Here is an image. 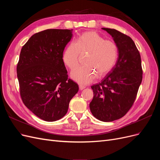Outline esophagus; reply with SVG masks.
<instances>
[{
    "label": "esophagus",
    "instance_id": "34e87169",
    "mask_svg": "<svg viewBox=\"0 0 160 160\" xmlns=\"http://www.w3.org/2000/svg\"><path fill=\"white\" fill-rule=\"evenodd\" d=\"M79 89H80V90H83V89H84L85 88V86L82 85H79Z\"/></svg>",
    "mask_w": 160,
    "mask_h": 160
}]
</instances>
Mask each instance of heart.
I'll return each instance as SVG.
<instances>
[{"label": "heart", "mask_w": 160, "mask_h": 160, "mask_svg": "<svg viewBox=\"0 0 160 160\" xmlns=\"http://www.w3.org/2000/svg\"><path fill=\"white\" fill-rule=\"evenodd\" d=\"M88 53L85 65L79 67L71 72V78L82 85L89 84L99 76L106 75L112 69L118 57V47L109 39H104L95 31L85 32L76 41L67 45L62 54V61L70 69L79 64L80 54Z\"/></svg>", "instance_id": "heart-1"}]
</instances>
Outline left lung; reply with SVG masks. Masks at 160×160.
I'll return each mask as SVG.
<instances>
[{
    "instance_id": "1",
    "label": "left lung",
    "mask_w": 160,
    "mask_h": 160,
    "mask_svg": "<svg viewBox=\"0 0 160 160\" xmlns=\"http://www.w3.org/2000/svg\"><path fill=\"white\" fill-rule=\"evenodd\" d=\"M113 37L118 47L116 64L100 83L91 86V113L105 122L119 119L132 107L142 81L141 56L129 36L113 28H102Z\"/></svg>"
}]
</instances>
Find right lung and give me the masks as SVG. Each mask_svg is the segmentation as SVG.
Listing matches in <instances>:
<instances>
[{
    "label": "right lung",
    "mask_w": 160,
    "mask_h": 160,
    "mask_svg": "<svg viewBox=\"0 0 160 160\" xmlns=\"http://www.w3.org/2000/svg\"><path fill=\"white\" fill-rule=\"evenodd\" d=\"M72 29H47L24 45L17 67L23 103L38 118L55 122L64 117L79 86L68 79L62 54Z\"/></svg>",
    "instance_id": "obj_1"
}]
</instances>
